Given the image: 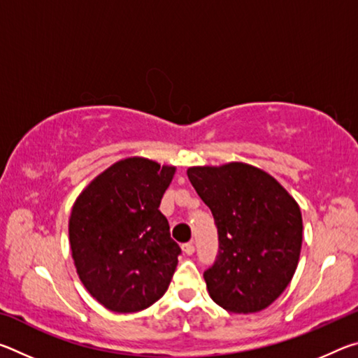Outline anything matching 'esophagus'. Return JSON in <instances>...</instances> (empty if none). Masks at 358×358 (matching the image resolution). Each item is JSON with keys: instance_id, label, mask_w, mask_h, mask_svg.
<instances>
[{"instance_id": "obj_1", "label": "esophagus", "mask_w": 358, "mask_h": 358, "mask_svg": "<svg viewBox=\"0 0 358 358\" xmlns=\"http://www.w3.org/2000/svg\"><path fill=\"white\" fill-rule=\"evenodd\" d=\"M181 250H183V252L187 254V256H192L194 251H196V248H194L192 243H185L183 246H181Z\"/></svg>"}]
</instances>
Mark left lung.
I'll return each instance as SVG.
<instances>
[{
  "label": "left lung",
  "mask_w": 358,
  "mask_h": 358,
  "mask_svg": "<svg viewBox=\"0 0 358 358\" xmlns=\"http://www.w3.org/2000/svg\"><path fill=\"white\" fill-rule=\"evenodd\" d=\"M187 178L217 227L220 250L203 273L210 296L232 313L265 310L299 265V203L271 175L245 162L189 167Z\"/></svg>",
  "instance_id": "8db88e82"
}]
</instances>
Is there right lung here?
Wrapping results in <instances>:
<instances>
[{
	"instance_id": "obj_1",
	"label": "right lung",
	"mask_w": 358,
	"mask_h": 358,
	"mask_svg": "<svg viewBox=\"0 0 358 358\" xmlns=\"http://www.w3.org/2000/svg\"><path fill=\"white\" fill-rule=\"evenodd\" d=\"M175 167L145 157L115 162L82 191L69 217L77 275L102 306L137 313L166 294L180 246L161 199Z\"/></svg>"
}]
</instances>
